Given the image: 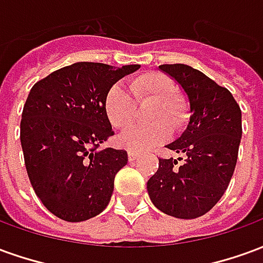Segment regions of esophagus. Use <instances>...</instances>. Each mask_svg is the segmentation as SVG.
Segmentation results:
<instances>
[{"instance_id": "esophagus-1", "label": "esophagus", "mask_w": 263, "mask_h": 263, "mask_svg": "<svg viewBox=\"0 0 263 263\" xmlns=\"http://www.w3.org/2000/svg\"><path fill=\"white\" fill-rule=\"evenodd\" d=\"M139 155L137 154V152H131V151H128V159H129V162H134V160L137 159Z\"/></svg>"}]
</instances>
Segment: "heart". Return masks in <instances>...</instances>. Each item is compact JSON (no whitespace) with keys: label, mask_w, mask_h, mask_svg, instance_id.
I'll use <instances>...</instances> for the list:
<instances>
[{"label":"heart","mask_w":263,"mask_h":263,"mask_svg":"<svg viewBox=\"0 0 263 263\" xmlns=\"http://www.w3.org/2000/svg\"><path fill=\"white\" fill-rule=\"evenodd\" d=\"M129 92L121 84H112L104 97V111L117 129L129 126L135 117V103L152 101L146 120L151 125L132 126L117 138L121 148L143 152L171 137L172 129H180L189 118L186 98L177 94L176 84L160 71H146L128 83Z\"/></svg>","instance_id":"1"}]
</instances>
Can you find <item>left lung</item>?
Masks as SVG:
<instances>
[{
    "mask_svg": "<svg viewBox=\"0 0 263 263\" xmlns=\"http://www.w3.org/2000/svg\"><path fill=\"white\" fill-rule=\"evenodd\" d=\"M183 87L190 101V122L182 137L166 145L184 158H159L148 180L156 209L176 218H197L218 203L230 184L242 135L241 108L226 87L192 66L160 65Z\"/></svg>",
    "mask_w": 263,
    "mask_h": 263,
    "instance_id": "obj_1",
    "label": "left lung"
}]
</instances>
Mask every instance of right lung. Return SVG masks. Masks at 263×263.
Masks as SVG:
<instances>
[{
    "mask_svg": "<svg viewBox=\"0 0 263 263\" xmlns=\"http://www.w3.org/2000/svg\"><path fill=\"white\" fill-rule=\"evenodd\" d=\"M138 69L79 62L31 88L21 120L26 172L43 205L62 220H88L108 205L115 175L128 155L124 149H98L114 135L104 97Z\"/></svg>",
    "mask_w": 263,
    "mask_h": 263,
    "instance_id": "obj_1",
    "label": "right lung"
}]
</instances>
